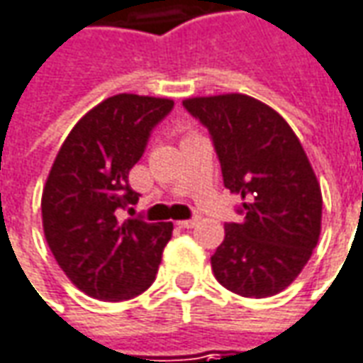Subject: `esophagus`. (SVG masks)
<instances>
[{"label": "esophagus", "mask_w": 363, "mask_h": 363, "mask_svg": "<svg viewBox=\"0 0 363 363\" xmlns=\"http://www.w3.org/2000/svg\"><path fill=\"white\" fill-rule=\"evenodd\" d=\"M199 220H201V218H199V216H194V218H189V220H181V226L182 228H192V226H196V224H199Z\"/></svg>", "instance_id": "1"}]
</instances>
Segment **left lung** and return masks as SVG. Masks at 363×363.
I'll return each instance as SVG.
<instances>
[{
  "instance_id": "left-lung-1",
  "label": "left lung",
  "mask_w": 363,
  "mask_h": 363,
  "mask_svg": "<svg viewBox=\"0 0 363 363\" xmlns=\"http://www.w3.org/2000/svg\"><path fill=\"white\" fill-rule=\"evenodd\" d=\"M208 129L224 186L242 196L240 223L224 224L211 258L234 294L266 298L302 272L322 228V191L300 140L272 107L228 93L182 101Z\"/></svg>"
}]
</instances>
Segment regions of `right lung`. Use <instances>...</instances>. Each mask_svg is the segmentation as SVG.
<instances>
[{
    "label": "right lung",
    "instance_id": "add662e5",
    "mask_svg": "<svg viewBox=\"0 0 363 363\" xmlns=\"http://www.w3.org/2000/svg\"><path fill=\"white\" fill-rule=\"evenodd\" d=\"M172 107L171 99L130 93L105 99L71 129L49 171L41 196L45 240L91 298L129 300L155 282L172 223L121 220L119 208L139 201L129 171Z\"/></svg>",
    "mask_w": 363,
    "mask_h": 363
}]
</instances>
